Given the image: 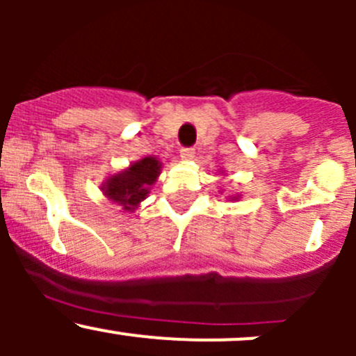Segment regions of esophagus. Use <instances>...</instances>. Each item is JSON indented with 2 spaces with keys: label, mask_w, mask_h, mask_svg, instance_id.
Returning <instances> with one entry per match:
<instances>
[{
  "label": "esophagus",
  "mask_w": 356,
  "mask_h": 356,
  "mask_svg": "<svg viewBox=\"0 0 356 356\" xmlns=\"http://www.w3.org/2000/svg\"><path fill=\"white\" fill-rule=\"evenodd\" d=\"M181 158L184 161H191L195 158V149L193 148H182L181 149Z\"/></svg>",
  "instance_id": "1"
}]
</instances>
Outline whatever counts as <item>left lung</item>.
Masks as SVG:
<instances>
[{
    "mask_svg": "<svg viewBox=\"0 0 356 356\" xmlns=\"http://www.w3.org/2000/svg\"><path fill=\"white\" fill-rule=\"evenodd\" d=\"M222 174H224V170H222ZM239 198H241V195H232V196H227L229 201H238Z\"/></svg>",
    "mask_w": 356,
    "mask_h": 356,
    "instance_id": "obj_1",
    "label": "left lung"
}]
</instances>
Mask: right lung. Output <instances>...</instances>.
<instances>
[{"label": "right lung", "instance_id": "1", "mask_svg": "<svg viewBox=\"0 0 356 356\" xmlns=\"http://www.w3.org/2000/svg\"><path fill=\"white\" fill-rule=\"evenodd\" d=\"M161 161L156 156H143L129 167L110 175L102 184L103 196L124 211H136L141 201L148 198L149 189L161 174Z\"/></svg>", "mask_w": 356, "mask_h": 356}]
</instances>
